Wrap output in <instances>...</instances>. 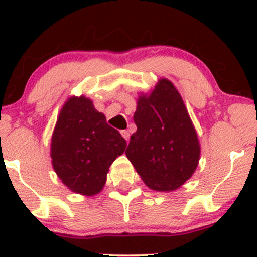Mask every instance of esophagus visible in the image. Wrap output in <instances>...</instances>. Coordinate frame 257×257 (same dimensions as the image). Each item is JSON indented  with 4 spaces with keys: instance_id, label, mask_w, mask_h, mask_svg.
<instances>
[{
    "instance_id": "esophagus-1",
    "label": "esophagus",
    "mask_w": 257,
    "mask_h": 257,
    "mask_svg": "<svg viewBox=\"0 0 257 257\" xmlns=\"http://www.w3.org/2000/svg\"><path fill=\"white\" fill-rule=\"evenodd\" d=\"M120 133H122V137L124 138L126 141H129V138H131V133H129L128 131H122Z\"/></svg>"
}]
</instances>
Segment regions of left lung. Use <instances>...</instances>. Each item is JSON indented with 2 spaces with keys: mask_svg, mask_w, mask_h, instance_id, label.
<instances>
[{
  "mask_svg": "<svg viewBox=\"0 0 257 257\" xmlns=\"http://www.w3.org/2000/svg\"><path fill=\"white\" fill-rule=\"evenodd\" d=\"M137 132L125 155L143 181L169 192L184 185L198 166L200 146L181 95L167 78L150 95H140L134 113Z\"/></svg>",
  "mask_w": 257,
  "mask_h": 257,
  "instance_id": "8db88e82",
  "label": "left lung"
}]
</instances>
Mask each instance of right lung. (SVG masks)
Returning <instances> with one entry per match:
<instances>
[{"label": "right lung", "instance_id": "obj_1", "mask_svg": "<svg viewBox=\"0 0 257 257\" xmlns=\"http://www.w3.org/2000/svg\"><path fill=\"white\" fill-rule=\"evenodd\" d=\"M126 141L106 123L85 96L65 102L52 137V164L72 192L94 196L104 187L108 168L124 152Z\"/></svg>", "mask_w": 257, "mask_h": 257}]
</instances>
